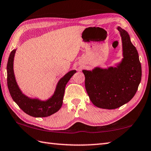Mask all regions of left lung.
I'll list each match as a JSON object with an SVG mask.
<instances>
[{"label":"left lung","mask_w":151,"mask_h":151,"mask_svg":"<svg viewBox=\"0 0 151 151\" xmlns=\"http://www.w3.org/2000/svg\"><path fill=\"white\" fill-rule=\"evenodd\" d=\"M123 46L124 58L116 68H96L83 70L85 85L95 106L115 109L128 102L137 92L141 79V65L139 55L127 31L118 27Z\"/></svg>","instance_id":"8db88e82"}]
</instances>
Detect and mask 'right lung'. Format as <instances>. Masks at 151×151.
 <instances>
[{"instance_id": "1", "label": "right lung", "mask_w": 151, "mask_h": 151, "mask_svg": "<svg viewBox=\"0 0 151 151\" xmlns=\"http://www.w3.org/2000/svg\"><path fill=\"white\" fill-rule=\"evenodd\" d=\"M16 50L14 49L10 52L7 64V85L14 101L25 113L33 117H47L58 112L62 105L66 85L76 71H70L60 79L55 93L49 100L41 101L30 99L22 93L14 77L13 62Z\"/></svg>"}]
</instances>
